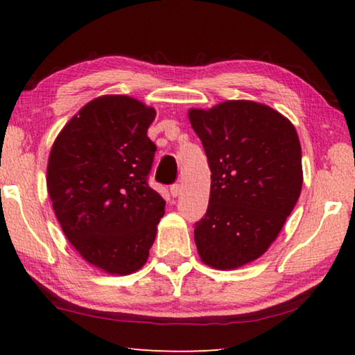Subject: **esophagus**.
Listing matches in <instances>:
<instances>
[{"label":"esophagus","mask_w":355,"mask_h":355,"mask_svg":"<svg viewBox=\"0 0 355 355\" xmlns=\"http://www.w3.org/2000/svg\"><path fill=\"white\" fill-rule=\"evenodd\" d=\"M180 192H182V184H180V183H175V184H172V186H171V194H172L173 197L180 196Z\"/></svg>","instance_id":"34e87169"}]
</instances>
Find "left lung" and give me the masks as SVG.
Listing matches in <instances>:
<instances>
[{"label":"left lung","instance_id":"1","mask_svg":"<svg viewBox=\"0 0 355 355\" xmlns=\"http://www.w3.org/2000/svg\"><path fill=\"white\" fill-rule=\"evenodd\" d=\"M211 171L207 213L196 222L202 261L235 269L277 238L302 189V152L290 120L266 105L230 100L191 110Z\"/></svg>","mask_w":355,"mask_h":355}]
</instances>
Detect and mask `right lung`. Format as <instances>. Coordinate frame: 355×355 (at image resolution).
I'll use <instances>...</instances> for the list:
<instances>
[{"mask_svg":"<svg viewBox=\"0 0 355 355\" xmlns=\"http://www.w3.org/2000/svg\"><path fill=\"white\" fill-rule=\"evenodd\" d=\"M155 116L127 95L95 98L62 128L48 159V194L64 235L110 274L146 264L164 214V199L148 184Z\"/></svg>","mask_w":355,"mask_h":355,"instance_id":"obj_1","label":"right lung"}]
</instances>
